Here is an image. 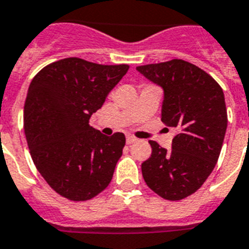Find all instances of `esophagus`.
Wrapping results in <instances>:
<instances>
[{
	"label": "esophagus",
	"instance_id": "esophagus-1",
	"mask_svg": "<svg viewBox=\"0 0 249 249\" xmlns=\"http://www.w3.org/2000/svg\"><path fill=\"white\" fill-rule=\"evenodd\" d=\"M134 142H137V138H135V137H133V135H128V137H126V143H128V144H133Z\"/></svg>",
	"mask_w": 249,
	"mask_h": 249
}]
</instances>
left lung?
<instances>
[{
    "instance_id": "obj_1",
    "label": "left lung",
    "mask_w": 249,
    "mask_h": 249,
    "mask_svg": "<svg viewBox=\"0 0 249 249\" xmlns=\"http://www.w3.org/2000/svg\"><path fill=\"white\" fill-rule=\"evenodd\" d=\"M137 70L163 88L161 121L177 130L169 151L149 141L152 153L142 163L143 179L163 199L180 201L202 187L219 160L228 126L223 88L180 58Z\"/></svg>"
}]
</instances>
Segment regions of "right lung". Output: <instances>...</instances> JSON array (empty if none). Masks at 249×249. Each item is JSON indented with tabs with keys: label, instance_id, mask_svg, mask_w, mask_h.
Instances as JSON below:
<instances>
[{
	"label": "right lung",
	"instance_id": "1",
	"mask_svg": "<svg viewBox=\"0 0 249 249\" xmlns=\"http://www.w3.org/2000/svg\"><path fill=\"white\" fill-rule=\"evenodd\" d=\"M128 69L68 57L44 66L30 83L24 105L30 156L48 185L70 201L92 199L112 179L125 135L106 137L89 119Z\"/></svg>",
	"mask_w": 249,
	"mask_h": 249
}]
</instances>
